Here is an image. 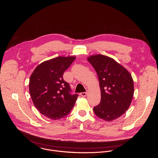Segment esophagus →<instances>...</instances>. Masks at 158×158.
<instances>
[{"label":"esophagus","instance_id":"obj_1","mask_svg":"<svg viewBox=\"0 0 158 158\" xmlns=\"http://www.w3.org/2000/svg\"><path fill=\"white\" fill-rule=\"evenodd\" d=\"M87 94V93H80V95L82 97H85V96H86Z\"/></svg>","mask_w":158,"mask_h":158}]
</instances>
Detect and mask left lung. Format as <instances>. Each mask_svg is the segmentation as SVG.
<instances>
[{
	"label": "left lung",
	"instance_id": "left-lung-1",
	"mask_svg": "<svg viewBox=\"0 0 158 158\" xmlns=\"http://www.w3.org/2000/svg\"><path fill=\"white\" fill-rule=\"evenodd\" d=\"M97 73L101 100L94 107L96 115L106 121L123 116L129 107L134 94L131 74L114 59L102 54L87 58Z\"/></svg>",
	"mask_w": 158,
	"mask_h": 158
}]
</instances>
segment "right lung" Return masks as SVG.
<instances>
[{"mask_svg": "<svg viewBox=\"0 0 158 158\" xmlns=\"http://www.w3.org/2000/svg\"><path fill=\"white\" fill-rule=\"evenodd\" d=\"M75 56H59L46 60L32 73L29 93L40 113L52 120L61 119L73 108L78 95H71L69 84L63 79L64 73L75 60Z\"/></svg>", "mask_w": 158, "mask_h": 158, "instance_id": "obj_1", "label": "right lung"}]
</instances>
